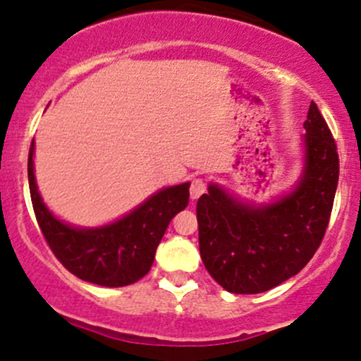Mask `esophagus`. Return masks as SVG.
<instances>
[{
  "label": "esophagus",
  "instance_id": "34e87169",
  "mask_svg": "<svg viewBox=\"0 0 361 361\" xmlns=\"http://www.w3.org/2000/svg\"><path fill=\"white\" fill-rule=\"evenodd\" d=\"M206 181L202 178H193L192 183H190V197L193 200L199 199L204 192H206Z\"/></svg>",
  "mask_w": 361,
  "mask_h": 361
}]
</instances>
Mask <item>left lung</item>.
<instances>
[{
	"mask_svg": "<svg viewBox=\"0 0 361 361\" xmlns=\"http://www.w3.org/2000/svg\"><path fill=\"white\" fill-rule=\"evenodd\" d=\"M305 130L306 169L289 195L252 209L211 185L197 202L200 257L228 292L273 289L301 271L324 240L339 180V155L314 102Z\"/></svg>",
	"mask_w": 361,
	"mask_h": 361,
	"instance_id": "8db88e82",
	"label": "left lung"
}]
</instances>
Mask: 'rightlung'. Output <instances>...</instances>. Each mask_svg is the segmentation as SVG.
Listing matches in <instances>:
<instances>
[{"label":"right lung","mask_w":361,"mask_h":361,"mask_svg":"<svg viewBox=\"0 0 361 361\" xmlns=\"http://www.w3.org/2000/svg\"><path fill=\"white\" fill-rule=\"evenodd\" d=\"M32 154L34 142L27 161L34 214L44 240L63 268L85 282L104 287L130 286L145 276L169 221L187 207L190 185L183 183L155 193L126 218L104 228L78 230L51 216L41 200L34 181Z\"/></svg>","instance_id":"1"}]
</instances>
